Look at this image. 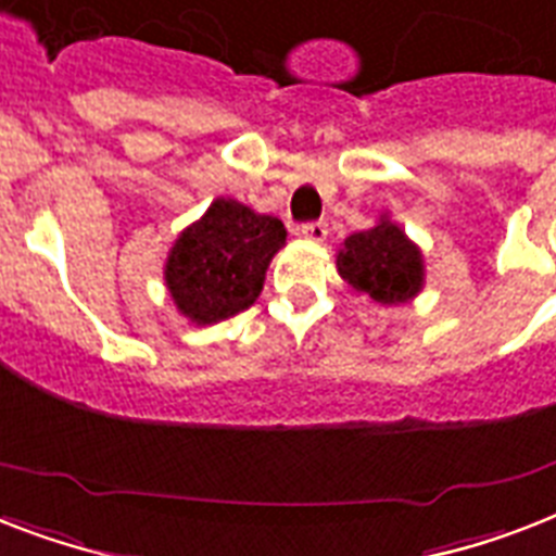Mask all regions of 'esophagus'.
<instances>
[{
    "label": "esophagus",
    "instance_id": "1",
    "mask_svg": "<svg viewBox=\"0 0 556 556\" xmlns=\"http://www.w3.org/2000/svg\"><path fill=\"white\" fill-rule=\"evenodd\" d=\"M300 233L305 239H311V242H323V239L328 237V225H325L323 219H319V223H305L300 228Z\"/></svg>",
    "mask_w": 556,
    "mask_h": 556
}]
</instances>
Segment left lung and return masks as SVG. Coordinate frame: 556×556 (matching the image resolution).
Masks as SVG:
<instances>
[{
    "label": "left lung",
    "instance_id": "left-lung-1",
    "mask_svg": "<svg viewBox=\"0 0 556 556\" xmlns=\"http://www.w3.org/2000/svg\"><path fill=\"white\" fill-rule=\"evenodd\" d=\"M337 270L356 293H368L380 305L414 300L426 282L419 248L386 216L374 228L351 233L342 242Z\"/></svg>",
    "mask_w": 556,
    "mask_h": 556
}]
</instances>
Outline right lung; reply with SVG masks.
Wrapping results in <instances>:
<instances>
[{"label":"right lung","mask_w":556,"mask_h":556,"mask_svg":"<svg viewBox=\"0 0 556 556\" xmlns=\"http://www.w3.org/2000/svg\"><path fill=\"white\" fill-rule=\"evenodd\" d=\"M286 237L277 216L225 197L211 202L202 219L176 237L165 263L176 311L197 325H214L251 308Z\"/></svg>","instance_id":"right-lung-1"}]
</instances>
